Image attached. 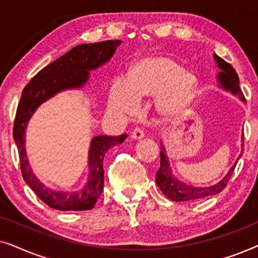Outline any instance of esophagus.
<instances>
[{
    "label": "esophagus",
    "instance_id": "obj_1",
    "mask_svg": "<svg viewBox=\"0 0 258 258\" xmlns=\"http://www.w3.org/2000/svg\"><path fill=\"white\" fill-rule=\"evenodd\" d=\"M132 137L134 140H141V139H143L144 137V132L142 129H140V128H136L135 130H134V132L132 133Z\"/></svg>",
    "mask_w": 258,
    "mask_h": 258
}]
</instances>
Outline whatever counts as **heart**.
<instances>
[{
  "mask_svg": "<svg viewBox=\"0 0 258 258\" xmlns=\"http://www.w3.org/2000/svg\"><path fill=\"white\" fill-rule=\"evenodd\" d=\"M197 89V79L168 57H151L137 63L128 81L116 80L109 94V109L116 114H130L137 101L156 96V107L162 115L176 116L191 103Z\"/></svg>",
  "mask_w": 258,
  "mask_h": 258,
  "instance_id": "obj_1",
  "label": "heart"
}]
</instances>
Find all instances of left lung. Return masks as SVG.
Returning <instances> with one entry per match:
<instances>
[{"label":"left lung","mask_w":258,"mask_h":258,"mask_svg":"<svg viewBox=\"0 0 258 258\" xmlns=\"http://www.w3.org/2000/svg\"><path fill=\"white\" fill-rule=\"evenodd\" d=\"M214 59L217 63V67L220 68V72L217 74L218 86L223 90L230 91L232 95L238 96L242 102H245L244 95H243L241 87H239V79L236 70L232 68L231 64L225 62L224 59L218 57L214 54ZM242 149L241 154L238 155V158L236 160L235 164L230 168L228 174L221 179L216 184L210 186H194L186 183L179 181L176 176L172 174L170 162L165 154V147L163 143H161V167L156 172V183L158 188L162 190V192L168 197L169 200L175 201V202H190V201L201 200L204 197L216 195L220 194L225 188L229 179H230L234 169L237 164L239 157L243 155V146H244V135H242Z\"/></svg>","instance_id":"1"}]
</instances>
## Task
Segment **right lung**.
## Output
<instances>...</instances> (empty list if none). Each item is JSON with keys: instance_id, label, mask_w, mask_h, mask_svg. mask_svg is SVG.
<instances>
[{"instance_id": "right-lung-1", "label": "right lung", "mask_w": 258, "mask_h": 258, "mask_svg": "<svg viewBox=\"0 0 258 258\" xmlns=\"http://www.w3.org/2000/svg\"><path fill=\"white\" fill-rule=\"evenodd\" d=\"M122 41H103L81 44L45 67L24 87L17 107L14 123V141L20 155L21 171L24 181L34 192L52 209L62 211H82L93 209L103 190V158L116 144L123 143L128 135H100L93 137L88 153L89 175L82 188L73 192L58 191L45 186L31 169L26 150V130L31 116L42 103L64 90L81 89L86 86L90 72L107 63L115 54Z\"/></svg>"}]
</instances>
